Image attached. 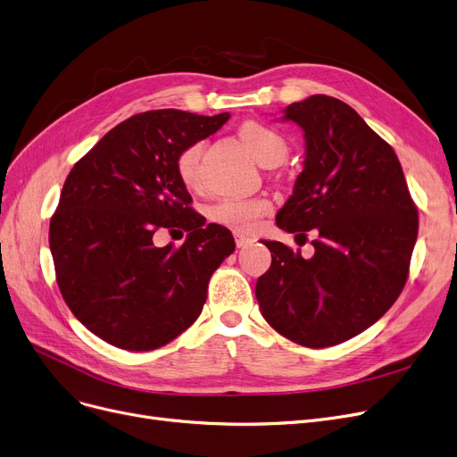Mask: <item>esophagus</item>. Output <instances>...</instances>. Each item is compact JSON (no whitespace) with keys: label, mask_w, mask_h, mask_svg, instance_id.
Returning <instances> with one entry per match:
<instances>
[{"label":"esophagus","mask_w":457,"mask_h":457,"mask_svg":"<svg viewBox=\"0 0 457 457\" xmlns=\"http://www.w3.org/2000/svg\"><path fill=\"white\" fill-rule=\"evenodd\" d=\"M233 237H235V245H237V248H246L248 245H252V243H253V239H250V237H246V235H243V233H235Z\"/></svg>","instance_id":"obj_1"}]
</instances>
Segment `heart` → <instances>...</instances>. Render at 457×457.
<instances>
[{"label": "heart", "instance_id": "b5f03b06", "mask_svg": "<svg viewBox=\"0 0 457 457\" xmlns=\"http://www.w3.org/2000/svg\"><path fill=\"white\" fill-rule=\"evenodd\" d=\"M239 137L246 149L255 156V161L263 166L280 164L287 154V140L284 134L262 121L243 123L239 129ZM204 147V142H194L188 144L177 156V173H179V179L188 188H195L202 183ZM269 209L270 204L263 200V197L229 195L214 202L209 207V218L216 224L246 233L255 229L262 216L269 212Z\"/></svg>", "mask_w": 457, "mask_h": 457}]
</instances>
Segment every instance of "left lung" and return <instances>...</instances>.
<instances>
[{
    "label": "left lung",
    "instance_id": "8db88e82",
    "mask_svg": "<svg viewBox=\"0 0 457 457\" xmlns=\"http://www.w3.org/2000/svg\"><path fill=\"white\" fill-rule=\"evenodd\" d=\"M304 130L306 158L276 226L306 241L304 260L265 241L270 269L255 284L267 323L304 347H330L371 327L398 299L419 235V211L394 149L349 104L312 95L284 110Z\"/></svg>",
    "mask_w": 457,
    "mask_h": 457
}]
</instances>
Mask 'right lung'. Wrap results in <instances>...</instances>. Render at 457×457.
<instances>
[{
	"label": "right lung",
	"instance_id": "right-lung-1",
	"mask_svg": "<svg viewBox=\"0 0 457 457\" xmlns=\"http://www.w3.org/2000/svg\"><path fill=\"white\" fill-rule=\"evenodd\" d=\"M229 113H136L74 164L50 220L55 280L74 317L127 351H153L200 317L212 272L235 250L228 228L205 224L177 173V156ZM158 228H185L158 249Z\"/></svg>",
	"mask_w": 457,
	"mask_h": 457
}]
</instances>
